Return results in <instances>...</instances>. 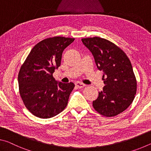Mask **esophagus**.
<instances>
[{"instance_id":"obj_1","label":"esophagus","mask_w":151,"mask_h":151,"mask_svg":"<svg viewBox=\"0 0 151 151\" xmlns=\"http://www.w3.org/2000/svg\"><path fill=\"white\" fill-rule=\"evenodd\" d=\"M76 86H77L78 88H83L84 86H86V85L84 83L80 82V81H77V82H76Z\"/></svg>"}]
</instances>
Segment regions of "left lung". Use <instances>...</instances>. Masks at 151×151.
Returning <instances> with one entry per match:
<instances>
[{"mask_svg":"<svg viewBox=\"0 0 151 151\" xmlns=\"http://www.w3.org/2000/svg\"><path fill=\"white\" fill-rule=\"evenodd\" d=\"M81 41L92 53L98 70L104 72L105 86L93 101V107L104 116H115L131 104L137 92L131 63L122 49L107 39L94 37Z\"/></svg>","mask_w":151,"mask_h":151,"instance_id":"obj_1","label":"left lung"}]
</instances>
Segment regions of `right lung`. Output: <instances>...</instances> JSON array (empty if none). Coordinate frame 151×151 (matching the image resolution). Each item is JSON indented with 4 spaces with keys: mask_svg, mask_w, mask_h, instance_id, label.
I'll use <instances>...</instances> for the list:
<instances>
[{
    "mask_svg": "<svg viewBox=\"0 0 151 151\" xmlns=\"http://www.w3.org/2000/svg\"><path fill=\"white\" fill-rule=\"evenodd\" d=\"M73 41L64 37L44 39L35 45L20 69V95L26 108L37 117H53L68 105L75 85L59 82L53 73L61 65L63 50Z\"/></svg>",
    "mask_w": 151,
    "mask_h": 151,
    "instance_id": "add662e5",
    "label": "right lung"
}]
</instances>
